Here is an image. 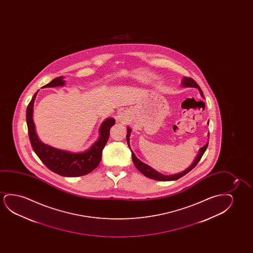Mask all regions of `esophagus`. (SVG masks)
Instances as JSON below:
<instances>
[{
    "mask_svg": "<svg viewBox=\"0 0 253 253\" xmlns=\"http://www.w3.org/2000/svg\"><path fill=\"white\" fill-rule=\"evenodd\" d=\"M118 119H120V120H121V119H122V116H118Z\"/></svg>",
    "mask_w": 253,
    "mask_h": 253,
    "instance_id": "esophagus-1",
    "label": "esophagus"
}]
</instances>
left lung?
I'll return each mask as SVG.
<instances>
[{
  "instance_id": "1",
  "label": "left lung",
  "mask_w": 253,
  "mask_h": 253,
  "mask_svg": "<svg viewBox=\"0 0 253 253\" xmlns=\"http://www.w3.org/2000/svg\"><path fill=\"white\" fill-rule=\"evenodd\" d=\"M181 84H182L184 87H194V88H197L198 90H200V93H201V96H202V97H204V95H203V91L201 90L200 86L198 85V84L196 83L193 79H191V78H187V77H184L183 80L181 81ZM208 123H209V121H208ZM130 132H131V129L129 128H127V135H126V139H127V142H128V146L129 147V149H130V146H129V135H130ZM208 137H209V133H208ZM208 142L206 144V145L203 146L202 148H201V149H200V152H199L197 156H196V158L194 160V163H192V165H191L190 167H188L187 169L184 170V171L180 172V173H175V174H171V175H165V174H163V173L157 172L156 170L152 169L151 167L149 166V165H147V164L142 163V162H141V161H140V160L135 156V154L133 153L131 149H130V150H131L132 161H133V163L135 164V168H136V169H138L139 171L143 174V175H145L146 177L150 178V179H153V180L169 181V180H178V179H180V177H182L183 175H185L186 173H188V172H190L191 170L193 169L194 167L196 166L198 163L200 162V160L201 159L202 156L204 155L205 151H206V149L208 148Z\"/></svg>"
}]
</instances>
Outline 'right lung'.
Wrapping results in <instances>:
<instances>
[{
	"mask_svg": "<svg viewBox=\"0 0 253 253\" xmlns=\"http://www.w3.org/2000/svg\"><path fill=\"white\" fill-rule=\"evenodd\" d=\"M64 77H58L42 88L63 86L65 84ZM38 93L35 92L27 108V125L28 135L32 148L42 163L47 169L61 176L78 177L90 173L97 168L101 159L102 151L110 136V129L115 125V119L109 118L104 120L99 128V138L90 149L81 153H73L62 149H56L52 146L45 144L38 138L35 131L33 120V111L35 97Z\"/></svg>",
	"mask_w": 253,
	"mask_h": 253,
	"instance_id": "obj_1",
	"label": "right lung"
}]
</instances>
